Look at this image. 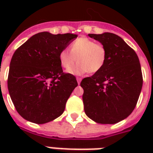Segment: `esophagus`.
<instances>
[{"label": "esophagus", "instance_id": "esophagus-1", "mask_svg": "<svg viewBox=\"0 0 153 153\" xmlns=\"http://www.w3.org/2000/svg\"><path fill=\"white\" fill-rule=\"evenodd\" d=\"M82 81V78H79V77H77V82H78V83L80 84Z\"/></svg>", "mask_w": 153, "mask_h": 153}]
</instances>
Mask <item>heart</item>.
I'll list each match as a JSON object with an SVG mask.
<instances>
[{
	"label": "heart",
	"instance_id": "b5f03b06",
	"mask_svg": "<svg viewBox=\"0 0 153 153\" xmlns=\"http://www.w3.org/2000/svg\"><path fill=\"white\" fill-rule=\"evenodd\" d=\"M70 50L63 49L59 52L60 64L65 70H69L74 62H79L68 71L75 75L86 72L96 73L103 68L106 59V49L100 43L86 37H79L70 45Z\"/></svg>",
	"mask_w": 153,
	"mask_h": 153
}]
</instances>
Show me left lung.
Wrapping results in <instances>:
<instances>
[{"label":"left lung","mask_w":153,"mask_h":153,"mask_svg":"<svg viewBox=\"0 0 153 153\" xmlns=\"http://www.w3.org/2000/svg\"><path fill=\"white\" fill-rule=\"evenodd\" d=\"M106 49L103 68L82 80V100L87 116L97 123L115 124L136 107L143 85L137 53L121 37L109 32L89 34Z\"/></svg>","instance_id":"8db88e82"}]
</instances>
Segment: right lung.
<instances>
[{"mask_svg": "<svg viewBox=\"0 0 153 153\" xmlns=\"http://www.w3.org/2000/svg\"><path fill=\"white\" fill-rule=\"evenodd\" d=\"M77 35L39 32L13 54L8 76L9 95L23 118L44 124L63 113L78 86L76 78L64 73L59 55Z\"/></svg>", "mask_w": 153, "mask_h": 153, "instance_id": "1", "label": "right lung"}]
</instances>
